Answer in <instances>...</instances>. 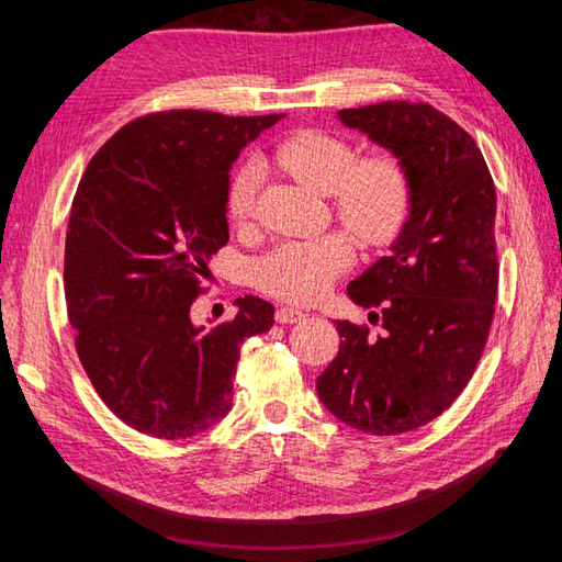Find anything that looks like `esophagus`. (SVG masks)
<instances>
[{"label":"esophagus","instance_id":"esophagus-1","mask_svg":"<svg viewBox=\"0 0 562 562\" xmlns=\"http://www.w3.org/2000/svg\"><path fill=\"white\" fill-rule=\"evenodd\" d=\"M302 318H306V314H302L300 308H292V306H282L274 312V321H278V324H296V321Z\"/></svg>","mask_w":562,"mask_h":562}]
</instances>
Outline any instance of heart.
<instances>
[{"label": "heart", "mask_w": 562, "mask_h": 562, "mask_svg": "<svg viewBox=\"0 0 562 562\" xmlns=\"http://www.w3.org/2000/svg\"><path fill=\"white\" fill-rule=\"evenodd\" d=\"M274 164L300 178L321 195H330L333 212L362 244H384L398 232L411 202V181L391 154L357 161V151L340 137L304 130L282 139L272 151ZM260 169L241 164L226 188V212L234 224H246L256 212ZM352 244L340 234L314 241L282 244L256 266V284L284 302L312 304L350 268Z\"/></svg>", "instance_id": "heart-1"}]
</instances>
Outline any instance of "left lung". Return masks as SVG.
I'll return each mask as SVG.
<instances>
[{
	"mask_svg": "<svg viewBox=\"0 0 562 562\" xmlns=\"http://www.w3.org/2000/svg\"><path fill=\"white\" fill-rule=\"evenodd\" d=\"M338 117L403 164L411 202L391 254L348 284L384 330L336 321L340 350L316 391L340 423L401 435L445 413L483 355L499 274L495 183L473 137L432 105L384 101Z\"/></svg>",
	"mask_w": 562,
	"mask_h": 562,
	"instance_id": "obj_1",
	"label": "left lung"
}]
</instances>
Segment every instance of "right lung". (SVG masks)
<instances>
[{
	"instance_id": "obj_1",
	"label": "right lung",
	"mask_w": 562,
	"mask_h": 562,
	"mask_svg": "<svg viewBox=\"0 0 562 562\" xmlns=\"http://www.w3.org/2000/svg\"><path fill=\"white\" fill-rule=\"evenodd\" d=\"M284 117L151 113L93 154L71 202L65 296L77 355L101 401L137 432L186 439L232 411L238 350L274 306L198 326L210 260L229 241L226 188L238 154Z\"/></svg>"
}]
</instances>
